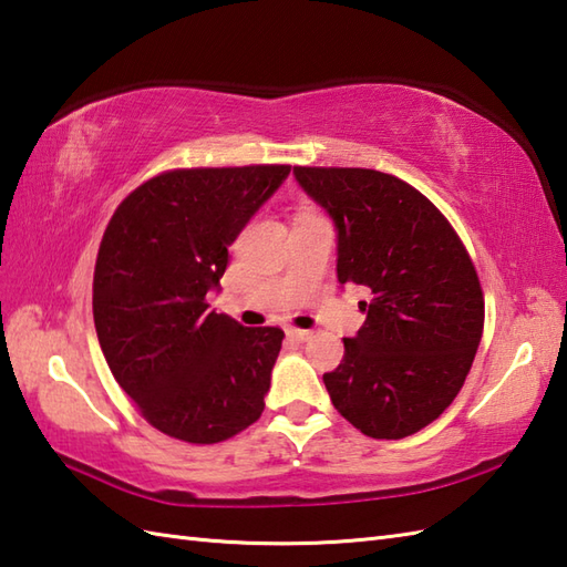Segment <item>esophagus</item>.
<instances>
[{"instance_id": "1", "label": "esophagus", "mask_w": 567, "mask_h": 567, "mask_svg": "<svg viewBox=\"0 0 567 567\" xmlns=\"http://www.w3.org/2000/svg\"><path fill=\"white\" fill-rule=\"evenodd\" d=\"M285 333H287V336H290V339L299 341V343H305V341H309V339H311V331H307V329H295V327H285Z\"/></svg>"}]
</instances>
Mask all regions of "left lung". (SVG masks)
Returning <instances> with one entry per match:
<instances>
[{
	"instance_id": "1",
	"label": "left lung",
	"mask_w": 567,
	"mask_h": 567,
	"mask_svg": "<svg viewBox=\"0 0 567 567\" xmlns=\"http://www.w3.org/2000/svg\"><path fill=\"white\" fill-rule=\"evenodd\" d=\"M336 226V275L370 290L365 323L323 375L339 414L370 439H404L443 414L485 327L475 265L449 219L400 177L365 167H295Z\"/></svg>"
}]
</instances>
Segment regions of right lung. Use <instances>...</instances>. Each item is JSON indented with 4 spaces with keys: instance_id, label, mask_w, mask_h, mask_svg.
<instances>
[{
    "instance_id": "obj_1",
    "label": "right lung",
    "mask_w": 567,
    "mask_h": 567,
    "mask_svg": "<svg viewBox=\"0 0 567 567\" xmlns=\"http://www.w3.org/2000/svg\"><path fill=\"white\" fill-rule=\"evenodd\" d=\"M290 165L192 167L136 187L106 226L94 265V329L112 375L148 424L219 443L258 421L282 348L207 305L228 246Z\"/></svg>"
}]
</instances>
